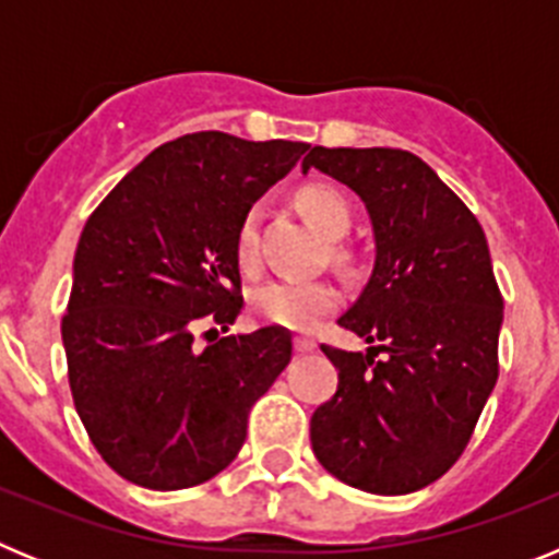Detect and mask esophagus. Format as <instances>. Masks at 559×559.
<instances>
[{
  "label": "esophagus",
  "mask_w": 559,
  "mask_h": 559,
  "mask_svg": "<svg viewBox=\"0 0 559 559\" xmlns=\"http://www.w3.org/2000/svg\"><path fill=\"white\" fill-rule=\"evenodd\" d=\"M294 349L296 353H313L316 349V341L313 338H308V335H296L294 338Z\"/></svg>",
  "instance_id": "34e87169"
}]
</instances>
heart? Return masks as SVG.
<instances>
[{
  "instance_id": "b5f03b06",
  "label": "heart",
  "mask_w": 559,
  "mask_h": 559,
  "mask_svg": "<svg viewBox=\"0 0 559 559\" xmlns=\"http://www.w3.org/2000/svg\"><path fill=\"white\" fill-rule=\"evenodd\" d=\"M305 218L313 224L319 235L338 240L349 229V206L344 195L322 185L305 187L296 199ZM257 226L260 215L251 210L237 229V260L246 271L260 263V251H257ZM341 296L338 288L328 280H308V276H276L269 280L251 294V310L257 319L269 324H280L288 330H310L319 324V319L333 313L338 308Z\"/></svg>"
}]
</instances>
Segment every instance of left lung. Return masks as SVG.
Instances as JSON below:
<instances>
[{"label":"left lung","mask_w":559,"mask_h":559,"mask_svg":"<svg viewBox=\"0 0 559 559\" xmlns=\"http://www.w3.org/2000/svg\"><path fill=\"white\" fill-rule=\"evenodd\" d=\"M316 167L364 201L374 263L341 328L367 353L322 347L338 389L310 417L324 471L355 490L406 496L462 456L498 380L503 299L476 215L397 147H313Z\"/></svg>","instance_id":"1"}]
</instances>
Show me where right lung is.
I'll return each mask as SVG.
<instances>
[{"label": "right lung", "instance_id": "add662e5", "mask_svg": "<svg viewBox=\"0 0 559 559\" xmlns=\"http://www.w3.org/2000/svg\"><path fill=\"white\" fill-rule=\"evenodd\" d=\"M308 147L185 133L147 153L83 226L61 322L69 386L97 453L128 481L185 490L218 476L288 367L285 328L204 349L195 330L235 324L237 229Z\"/></svg>", "mask_w": 559, "mask_h": 559}]
</instances>
